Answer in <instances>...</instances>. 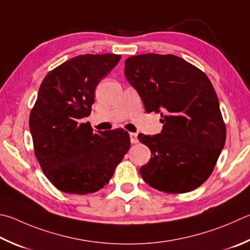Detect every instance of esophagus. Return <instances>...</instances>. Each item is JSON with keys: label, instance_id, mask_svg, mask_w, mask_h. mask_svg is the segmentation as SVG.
<instances>
[{"label": "esophagus", "instance_id": "obj_1", "mask_svg": "<svg viewBox=\"0 0 250 250\" xmlns=\"http://www.w3.org/2000/svg\"><path fill=\"white\" fill-rule=\"evenodd\" d=\"M130 141L132 144L138 143V134L137 133H130Z\"/></svg>", "mask_w": 250, "mask_h": 250}]
</instances>
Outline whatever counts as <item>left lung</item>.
I'll use <instances>...</instances> for the list:
<instances>
[{"mask_svg":"<svg viewBox=\"0 0 250 250\" xmlns=\"http://www.w3.org/2000/svg\"><path fill=\"white\" fill-rule=\"evenodd\" d=\"M125 75L145 111L162 117L161 133L138 135L152 154L140 168L143 180L167 193L192 191L212 174L226 140L210 80L184 59L156 53L126 59Z\"/></svg>","mask_w":250,"mask_h":250,"instance_id":"left-lung-1","label":"left lung"}]
</instances>
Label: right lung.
<instances>
[{
	"label": "right lung",
	"mask_w": 250,
	"mask_h": 250,
	"mask_svg": "<svg viewBox=\"0 0 250 250\" xmlns=\"http://www.w3.org/2000/svg\"><path fill=\"white\" fill-rule=\"evenodd\" d=\"M119 54H82L50 71L29 117L35 155L54 187L66 193L96 192L109 183L129 151L125 130L98 131L82 122L95 89L120 61Z\"/></svg>",
	"instance_id": "1"
}]
</instances>
